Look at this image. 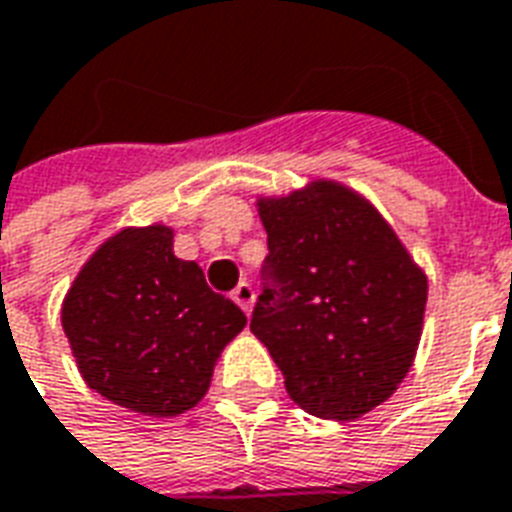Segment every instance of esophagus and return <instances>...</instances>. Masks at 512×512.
Listing matches in <instances>:
<instances>
[{
    "label": "esophagus",
    "mask_w": 512,
    "mask_h": 512,
    "mask_svg": "<svg viewBox=\"0 0 512 512\" xmlns=\"http://www.w3.org/2000/svg\"><path fill=\"white\" fill-rule=\"evenodd\" d=\"M231 300L237 302V305H240V308L245 313H251V308H253V289H251V283H245V281L237 283V289L231 292Z\"/></svg>",
    "instance_id": "esophagus-1"
}]
</instances>
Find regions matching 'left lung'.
<instances>
[{
  "label": "left lung",
  "instance_id": "obj_1",
  "mask_svg": "<svg viewBox=\"0 0 512 512\" xmlns=\"http://www.w3.org/2000/svg\"><path fill=\"white\" fill-rule=\"evenodd\" d=\"M267 231L264 294L251 330L294 404L357 420L404 382L423 335L428 278L363 193L311 179L259 196Z\"/></svg>",
  "mask_w": 512,
  "mask_h": 512
}]
</instances>
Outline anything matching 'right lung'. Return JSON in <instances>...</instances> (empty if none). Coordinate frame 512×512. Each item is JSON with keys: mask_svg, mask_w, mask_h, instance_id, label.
<instances>
[{"mask_svg": "<svg viewBox=\"0 0 512 512\" xmlns=\"http://www.w3.org/2000/svg\"><path fill=\"white\" fill-rule=\"evenodd\" d=\"M245 324L196 261L174 256L166 223L125 226L100 242L62 300L81 379L111 404L149 417L199 404L220 352Z\"/></svg>", "mask_w": 512, "mask_h": 512, "instance_id": "1", "label": "right lung"}]
</instances>
